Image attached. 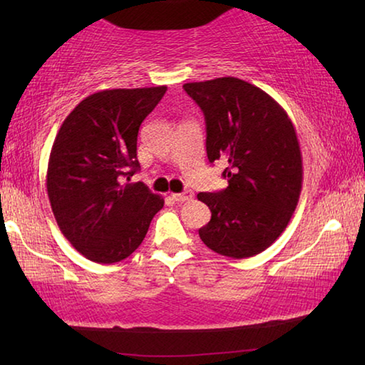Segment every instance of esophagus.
Masks as SVG:
<instances>
[{"mask_svg":"<svg viewBox=\"0 0 365 365\" xmlns=\"http://www.w3.org/2000/svg\"><path fill=\"white\" fill-rule=\"evenodd\" d=\"M193 191L191 190H185L183 193H174L172 195V200L177 201V202H183V201H190L191 197H193Z\"/></svg>","mask_w":365,"mask_h":365,"instance_id":"34e87169","label":"esophagus"}]
</instances>
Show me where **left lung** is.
Returning a JSON list of instances; mask_svg holds the SVG:
<instances>
[{
    "label": "left lung",
    "instance_id": "obj_1",
    "mask_svg": "<svg viewBox=\"0 0 365 365\" xmlns=\"http://www.w3.org/2000/svg\"><path fill=\"white\" fill-rule=\"evenodd\" d=\"M206 120L209 163L224 159L228 187L200 193L211 220L200 238L217 255H259L280 237L302 187V158L294 127L279 103L235 77L185 83Z\"/></svg>",
    "mask_w": 365,
    "mask_h": 365
}]
</instances>
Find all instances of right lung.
<instances>
[{
  "mask_svg": "<svg viewBox=\"0 0 365 365\" xmlns=\"http://www.w3.org/2000/svg\"><path fill=\"white\" fill-rule=\"evenodd\" d=\"M168 86L103 90L66 117L49 154L46 188L58 225L80 255L119 262L146 237L164 200L145 183H123L140 169L141 122Z\"/></svg>",
  "mask_w": 365,
  "mask_h": 365,
  "instance_id": "1",
  "label": "right lung"
}]
</instances>
